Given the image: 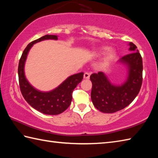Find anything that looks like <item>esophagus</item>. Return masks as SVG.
Masks as SVG:
<instances>
[{
  "mask_svg": "<svg viewBox=\"0 0 158 158\" xmlns=\"http://www.w3.org/2000/svg\"><path fill=\"white\" fill-rule=\"evenodd\" d=\"M90 75H91V73H90L85 72L84 73V75H83V78H84V79H89Z\"/></svg>",
  "mask_w": 158,
  "mask_h": 158,
  "instance_id": "34e87169",
  "label": "esophagus"
}]
</instances>
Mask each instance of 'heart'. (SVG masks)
<instances>
[{"label":"heart","mask_w":158,"mask_h":158,"mask_svg":"<svg viewBox=\"0 0 158 158\" xmlns=\"http://www.w3.org/2000/svg\"><path fill=\"white\" fill-rule=\"evenodd\" d=\"M108 49L109 48H107V47H104V48H101L99 50L98 53H104L105 52L107 51ZM114 54H115V52H114V50L111 49H109L108 52L106 53L105 57V58H104V64H106L107 63H109V62L110 61L111 59L113 58Z\"/></svg>","instance_id":"obj_1"}]
</instances>
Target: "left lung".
<instances>
[{
	"label": "left lung",
	"instance_id": "1",
	"mask_svg": "<svg viewBox=\"0 0 158 158\" xmlns=\"http://www.w3.org/2000/svg\"><path fill=\"white\" fill-rule=\"evenodd\" d=\"M130 53L119 59L126 65L127 77L121 85H115L102 72L90 76L92 83L91 98L96 108L105 113L118 111L128 106L138 95L143 82V60L136 46L129 43Z\"/></svg>",
	"mask_w": 158,
	"mask_h": 158
}]
</instances>
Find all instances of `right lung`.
<instances>
[{
    "mask_svg": "<svg viewBox=\"0 0 158 158\" xmlns=\"http://www.w3.org/2000/svg\"><path fill=\"white\" fill-rule=\"evenodd\" d=\"M48 39L57 40L58 36L48 35L43 36L29 43L23 50L18 65L19 88L23 97L32 108L46 115H58L70 106L73 89L82 81L83 73L69 77L59 86L49 92L39 91L31 85L24 74V65L28 52L35 43Z\"/></svg>",
    "mask_w": 158,
    "mask_h": 158,
    "instance_id": "right-lung-1",
    "label": "right lung"
}]
</instances>
